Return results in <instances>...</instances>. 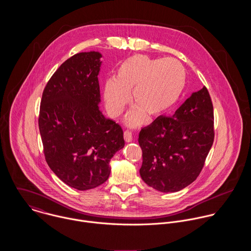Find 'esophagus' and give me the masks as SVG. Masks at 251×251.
Returning <instances> with one entry per match:
<instances>
[{
    "mask_svg": "<svg viewBox=\"0 0 251 251\" xmlns=\"http://www.w3.org/2000/svg\"><path fill=\"white\" fill-rule=\"evenodd\" d=\"M124 138L126 140V142H131L132 141V133L128 130L124 132Z\"/></svg>",
    "mask_w": 251,
    "mask_h": 251,
    "instance_id": "1",
    "label": "esophagus"
}]
</instances>
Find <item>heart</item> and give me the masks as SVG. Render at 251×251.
Wrapping results in <instances>:
<instances>
[{"label":"heart","mask_w":251,"mask_h":251,"mask_svg":"<svg viewBox=\"0 0 251 251\" xmlns=\"http://www.w3.org/2000/svg\"><path fill=\"white\" fill-rule=\"evenodd\" d=\"M185 82V71L178 61L134 55L118 67L115 79L105 83V106L111 117L120 116L132 93V104L149 119L157 118L176 104ZM139 111L136 110L127 117L128 126H135L142 122L143 117Z\"/></svg>","instance_id":"heart-1"}]
</instances>
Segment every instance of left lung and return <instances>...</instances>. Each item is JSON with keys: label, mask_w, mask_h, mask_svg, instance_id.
Here are the masks:
<instances>
[{"label": "left lung", "mask_w": 251, "mask_h": 251, "mask_svg": "<svg viewBox=\"0 0 251 251\" xmlns=\"http://www.w3.org/2000/svg\"><path fill=\"white\" fill-rule=\"evenodd\" d=\"M214 138V107L203 87L173 116H160L141 129V178L160 192L179 191L199 176Z\"/></svg>", "instance_id": "8db88e82"}]
</instances>
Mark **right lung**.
<instances>
[{
	"instance_id": "1",
	"label": "right lung",
	"mask_w": 251,
	"mask_h": 251,
	"mask_svg": "<svg viewBox=\"0 0 251 251\" xmlns=\"http://www.w3.org/2000/svg\"><path fill=\"white\" fill-rule=\"evenodd\" d=\"M101 57L90 51L68 59L48 81L40 102L38 126L46 162L78 190L105 182L111 158L125 146L122 127L100 110Z\"/></svg>"
}]
</instances>
